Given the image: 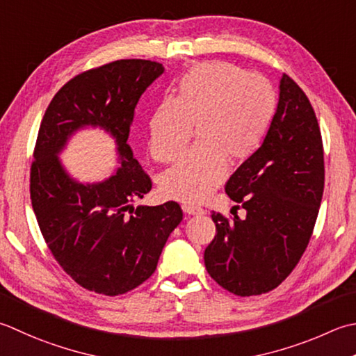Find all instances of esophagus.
<instances>
[{
	"instance_id": "obj_1",
	"label": "esophagus",
	"mask_w": 356,
	"mask_h": 356,
	"mask_svg": "<svg viewBox=\"0 0 356 356\" xmlns=\"http://www.w3.org/2000/svg\"><path fill=\"white\" fill-rule=\"evenodd\" d=\"M182 210H184L186 214H193V216H199V214H204V213H205L204 208L196 207V205H190V204H184V205H182Z\"/></svg>"
}]
</instances>
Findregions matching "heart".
Here are the masks:
<instances>
[{"label": "heart", "instance_id": "1", "mask_svg": "<svg viewBox=\"0 0 356 356\" xmlns=\"http://www.w3.org/2000/svg\"><path fill=\"white\" fill-rule=\"evenodd\" d=\"M276 108L266 76L228 61L191 67L176 99L163 100L149 118V151L162 163L177 159L197 128L199 145L163 174L162 193L190 204L207 199L225 179L228 160L242 163L261 148Z\"/></svg>", "mask_w": 356, "mask_h": 356}]
</instances>
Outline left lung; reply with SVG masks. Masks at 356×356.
Segmentation results:
<instances>
[{
	"instance_id": "8db88e82",
	"label": "left lung",
	"mask_w": 356,
	"mask_h": 356,
	"mask_svg": "<svg viewBox=\"0 0 356 356\" xmlns=\"http://www.w3.org/2000/svg\"><path fill=\"white\" fill-rule=\"evenodd\" d=\"M323 191L324 148L315 111L284 74L266 140L225 185L247 216L211 214L216 236L204 254L208 273L238 296L276 289L309 245Z\"/></svg>"
}]
</instances>
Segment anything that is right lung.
<instances>
[{"mask_svg": "<svg viewBox=\"0 0 356 356\" xmlns=\"http://www.w3.org/2000/svg\"><path fill=\"white\" fill-rule=\"evenodd\" d=\"M163 66L117 60L69 80L41 120L31 165V200L58 266L83 289L104 296L134 290L154 273L170 234L184 218L177 202L132 207L152 180L127 143L136 104ZM92 124L116 138L122 168L100 184L75 183L56 157L74 130Z\"/></svg>", "mask_w": 356, "mask_h": 356, "instance_id": "add662e5", "label": "right lung"}]
</instances>
